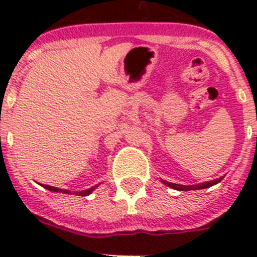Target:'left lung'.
I'll return each mask as SVG.
<instances>
[{"instance_id": "1", "label": "left lung", "mask_w": 257, "mask_h": 257, "mask_svg": "<svg viewBox=\"0 0 257 257\" xmlns=\"http://www.w3.org/2000/svg\"><path fill=\"white\" fill-rule=\"evenodd\" d=\"M222 180V178L216 179V180H212V181H206V183H201L198 185H179V184H174V183H169V181H163V183L167 185V187L172 188V189H176V190H196V189H205V188H210L215 184L220 183Z\"/></svg>"}]
</instances>
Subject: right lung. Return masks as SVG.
<instances>
[{
    "mask_svg": "<svg viewBox=\"0 0 257 257\" xmlns=\"http://www.w3.org/2000/svg\"><path fill=\"white\" fill-rule=\"evenodd\" d=\"M42 187L44 188H46L47 190H51V192H61V193H69L68 192V190H63V189H58V188H54V187H49V185H42ZM95 188L96 187H94V188H90V189H87V190H85V192H76V194L77 196H88V194H90V193L92 192V190L95 189Z\"/></svg>",
    "mask_w": 257,
    "mask_h": 257,
    "instance_id": "1",
    "label": "right lung"
}]
</instances>
